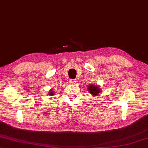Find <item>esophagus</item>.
I'll list each match as a JSON object with an SVG mask.
<instances>
[{
	"mask_svg": "<svg viewBox=\"0 0 148 148\" xmlns=\"http://www.w3.org/2000/svg\"><path fill=\"white\" fill-rule=\"evenodd\" d=\"M76 82H77L76 80H75V79H71V80H70V83H71V84H76Z\"/></svg>",
	"mask_w": 148,
	"mask_h": 148,
	"instance_id": "1",
	"label": "esophagus"
}]
</instances>
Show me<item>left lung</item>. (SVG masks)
<instances>
[{
    "instance_id": "left-lung-1",
    "label": "left lung",
    "mask_w": 148,
    "mask_h": 148,
    "mask_svg": "<svg viewBox=\"0 0 148 148\" xmlns=\"http://www.w3.org/2000/svg\"><path fill=\"white\" fill-rule=\"evenodd\" d=\"M88 92L91 95H92L94 97L98 95L102 91L101 88H100V87L99 86L93 84L88 85Z\"/></svg>"
}]
</instances>
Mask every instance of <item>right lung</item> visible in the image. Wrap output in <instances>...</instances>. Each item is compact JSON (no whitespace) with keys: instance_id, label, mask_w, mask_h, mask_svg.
Here are the masks:
<instances>
[{"instance_id":"add662e5","label":"right lung","mask_w":148,"mask_h":148,"mask_svg":"<svg viewBox=\"0 0 148 148\" xmlns=\"http://www.w3.org/2000/svg\"><path fill=\"white\" fill-rule=\"evenodd\" d=\"M49 91H50V92H49L48 95H50V96H52V95H53V93H54V92H53V91H52L51 90H50Z\"/></svg>"}]
</instances>
